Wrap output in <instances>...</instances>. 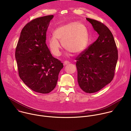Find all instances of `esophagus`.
<instances>
[{
    "instance_id": "obj_1",
    "label": "esophagus",
    "mask_w": 131,
    "mask_h": 131,
    "mask_svg": "<svg viewBox=\"0 0 131 131\" xmlns=\"http://www.w3.org/2000/svg\"><path fill=\"white\" fill-rule=\"evenodd\" d=\"M68 64H69V62H68V61H65L64 62V65H67Z\"/></svg>"
}]
</instances>
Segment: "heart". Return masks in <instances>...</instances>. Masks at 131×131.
I'll list each match as a JSON object with an SVG mask.
<instances>
[{
	"label": "heart",
	"instance_id": "1",
	"mask_svg": "<svg viewBox=\"0 0 131 131\" xmlns=\"http://www.w3.org/2000/svg\"><path fill=\"white\" fill-rule=\"evenodd\" d=\"M48 40L51 52L56 57L61 54L62 43L64 48L70 52L79 54L83 51L89 43V34L86 27L83 24L69 23L56 29Z\"/></svg>",
	"mask_w": 131,
	"mask_h": 131
}]
</instances>
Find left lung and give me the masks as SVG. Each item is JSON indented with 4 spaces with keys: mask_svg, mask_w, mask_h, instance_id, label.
Returning <instances> with one entry per match:
<instances>
[{
    "mask_svg": "<svg viewBox=\"0 0 131 131\" xmlns=\"http://www.w3.org/2000/svg\"><path fill=\"white\" fill-rule=\"evenodd\" d=\"M86 19L99 36L76 58V65L79 86L84 92L93 93L113 80L118 53L114 36L109 28L101 22Z\"/></svg>",
    "mask_w": 131,
    "mask_h": 131,
    "instance_id": "left-lung-1",
    "label": "left lung"
}]
</instances>
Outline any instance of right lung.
<instances>
[{
	"label": "right lung",
	"mask_w": 131,
	"mask_h": 131,
	"mask_svg": "<svg viewBox=\"0 0 131 131\" xmlns=\"http://www.w3.org/2000/svg\"><path fill=\"white\" fill-rule=\"evenodd\" d=\"M53 15L36 18L22 29L15 49L18 74L35 92L47 94L57 85L63 63L52 55L46 44V32Z\"/></svg>",
	"instance_id": "obj_1"
}]
</instances>
